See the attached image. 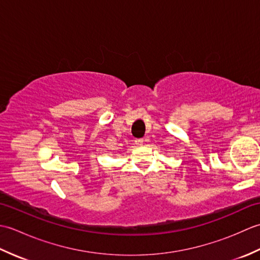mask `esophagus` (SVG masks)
<instances>
[{
	"label": "esophagus",
	"instance_id": "1",
	"mask_svg": "<svg viewBox=\"0 0 260 260\" xmlns=\"http://www.w3.org/2000/svg\"><path fill=\"white\" fill-rule=\"evenodd\" d=\"M135 144L136 145H143V144H144V140H136Z\"/></svg>",
	"mask_w": 260,
	"mask_h": 260
}]
</instances>
